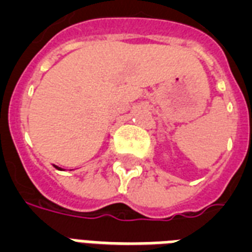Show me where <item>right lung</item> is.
<instances>
[{"mask_svg":"<svg viewBox=\"0 0 252 252\" xmlns=\"http://www.w3.org/2000/svg\"><path fill=\"white\" fill-rule=\"evenodd\" d=\"M54 167H56V169H58V170H62L61 167H58V166H54Z\"/></svg>","mask_w":252,"mask_h":252,"instance_id":"1","label":"right lung"}]
</instances>
